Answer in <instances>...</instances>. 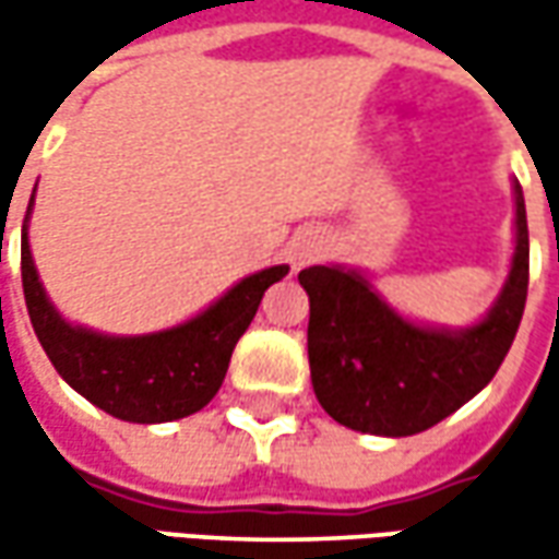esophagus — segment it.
<instances>
[{"mask_svg":"<svg viewBox=\"0 0 559 559\" xmlns=\"http://www.w3.org/2000/svg\"><path fill=\"white\" fill-rule=\"evenodd\" d=\"M313 258V246H301L295 251V267H301V264H308Z\"/></svg>","mask_w":559,"mask_h":559,"instance_id":"1","label":"esophagus"}]
</instances>
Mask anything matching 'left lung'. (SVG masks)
<instances>
[{
	"label": "left lung",
	"instance_id": "obj_1",
	"mask_svg": "<svg viewBox=\"0 0 559 559\" xmlns=\"http://www.w3.org/2000/svg\"><path fill=\"white\" fill-rule=\"evenodd\" d=\"M308 360L323 411L357 432L414 436L483 392L504 364L528 292V226L516 183V251L498 305L479 326L441 333L401 320L370 283L342 267H308Z\"/></svg>",
	"mask_w": 559,
	"mask_h": 559
}]
</instances>
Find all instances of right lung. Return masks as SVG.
<instances>
[{"label":"right lung","mask_w":559,"mask_h":559,"mask_svg":"<svg viewBox=\"0 0 559 559\" xmlns=\"http://www.w3.org/2000/svg\"><path fill=\"white\" fill-rule=\"evenodd\" d=\"M286 273L289 267L280 264L246 276L217 305L177 330L115 338L71 326L55 313L33 267L27 221L21 233L24 301L43 352L71 389L127 423H167L202 411L217 395L233 348L254 320L264 292Z\"/></svg>","instance_id":"obj_1"}]
</instances>
